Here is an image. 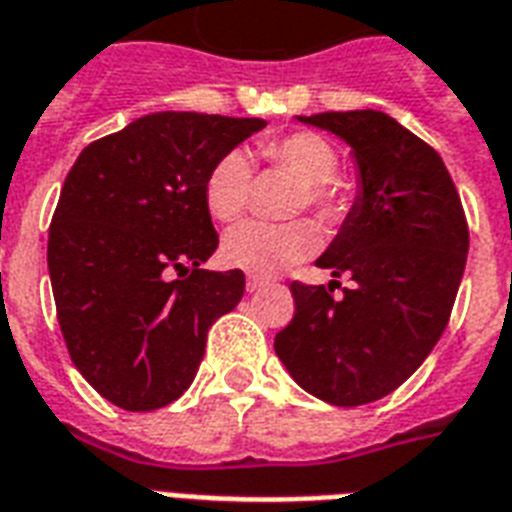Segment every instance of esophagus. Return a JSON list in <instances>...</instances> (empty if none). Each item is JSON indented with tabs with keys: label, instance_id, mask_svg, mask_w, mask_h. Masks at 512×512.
Listing matches in <instances>:
<instances>
[{
	"label": "esophagus",
	"instance_id": "1",
	"mask_svg": "<svg viewBox=\"0 0 512 512\" xmlns=\"http://www.w3.org/2000/svg\"><path fill=\"white\" fill-rule=\"evenodd\" d=\"M265 287L263 279H257V276H249L247 279V292H260Z\"/></svg>",
	"mask_w": 512,
	"mask_h": 512
}]
</instances>
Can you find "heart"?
Wrapping results in <instances>:
<instances>
[{
    "label": "heart",
    "mask_w": 512,
    "mask_h": 512,
    "mask_svg": "<svg viewBox=\"0 0 512 512\" xmlns=\"http://www.w3.org/2000/svg\"><path fill=\"white\" fill-rule=\"evenodd\" d=\"M260 155L265 161L292 171L306 185L300 195V206L308 204L322 217H335L341 212V198L330 187L338 171V152L327 139L317 134H292L265 142ZM249 187H252V163L247 152L233 150L222 155L206 177V209L214 220H239L249 204ZM317 244V230L306 222L271 225V222L249 220L225 233L222 260L230 268H239L252 276H276L284 268L306 260Z\"/></svg>",
    "instance_id": "obj_1"
}]
</instances>
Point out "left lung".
<instances>
[{
  "instance_id": "8db88e82",
  "label": "left lung",
  "mask_w": 512,
  "mask_h": 512,
  "mask_svg": "<svg viewBox=\"0 0 512 512\" xmlns=\"http://www.w3.org/2000/svg\"><path fill=\"white\" fill-rule=\"evenodd\" d=\"M351 147L357 195L317 260L352 276L326 287L292 284L295 317L273 349L295 384L330 405H365L416 373L446 330L467 263L462 201L440 155L376 109L298 115Z\"/></svg>"
}]
</instances>
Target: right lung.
<instances>
[{
	"label": "right lung",
	"instance_id": "add662e5",
	"mask_svg": "<svg viewBox=\"0 0 512 512\" xmlns=\"http://www.w3.org/2000/svg\"><path fill=\"white\" fill-rule=\"evenodd\" d=\"M260 117L152 112L88 144L48 236L58 325L74 368L123 411H155L193 384L209 327L239 306L241 271L217 249L204 185Z\"/></svg>",
	"mask_w": 512,
	"mask_h": 512
}]
</instances>
